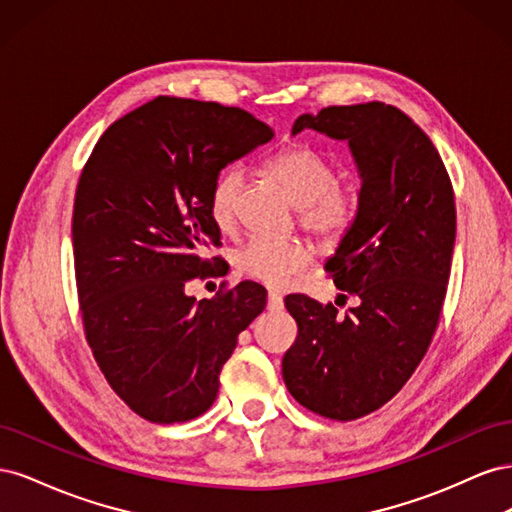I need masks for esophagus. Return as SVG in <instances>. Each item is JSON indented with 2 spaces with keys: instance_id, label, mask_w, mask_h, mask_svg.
Instances as JSON below:
<instances>
[{
  "instance_id": "obj_1",
  "label": "esophagus",
  "mask_w": 512,
  "mask_h": 512,
  "mask_svg": "<svg viewBox=\"0 0 512 512\" xmlns=\"http://www.w3.org/2000/svg\"><path fill=\"white\" fill-rule=\"evenodd\" d=\"M267 305H269V309H282L284 307V301H282V297L277 292H269V297H267Z\"/></svg>"
}]
</instances>
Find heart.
Wrapping results in <instances>:
<instances>
[{
    "mask_svg": "<svg viewBox=\"0 0 512 512\" xmlns=\"http://www.w3.org/2000/svg\"><path fill=\"white\" fill-rule=\"evenodd\" d=\"M269 175L282 185L299 207L301 224L322 241L342 239L361 209V196L350 185L339 183V168L309 145H292L267 162ZM245 177L239 166L222 168L211 181L207 207L213 224L222 232L232 230ZM312 258V247L301 239L271 241L252 237L235 256L237 269L273 288L292 280Z\"/></svg>",
    "mask_w": 512,
    "mask_h": 512,
    "instance_id": "b5f03b06",
    "label": "heart"
}]
</instances>
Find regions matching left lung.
<instances>
[{"label": "left lung", "mask_w": 512, "mask_h": 512, "mask_svg": "<svg viewBox=\"0 0 512 512\" xmlns=\"http://www.w3.org/2000/svg\"><path fill=\"white\" fill-rule=\"evenodd\" d=\"M307 128L348 141L359 168V215L324 267L359 303L339 316L333 303L286 297L299 335L282 376L303 408L354 421L401 391L436 333L455 247V194L429 136L391 104L305 113L292 134Z\"/></svg>", "instance_id": "obj_1"}]
</instances>
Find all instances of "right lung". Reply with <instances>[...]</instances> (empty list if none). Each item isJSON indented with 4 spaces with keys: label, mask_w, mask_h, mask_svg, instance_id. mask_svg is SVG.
I'll list each match as a JSON object with an SVG mask.
<instances>
[{
    "label": "right lung",
    "mask_w": 512,
    "mask_h": 512,
    "mask_svg": "<svg viewBox=\"0 0 512 512\" xmlns=\"http://www.w3.org/2000/svg\"><path fill=\"white\" fill-rule=\"evenodd\" d=\"M273 138L243 108L160 96L108 128L74 196V273L87 344L111 389L151 423L211 408L241 331L267 290L241 282L196 301L185 284L218 265L207 196L220 170Z\"/></svg>",
    "instance_id": "right-lung-1"
}]
</instances>
